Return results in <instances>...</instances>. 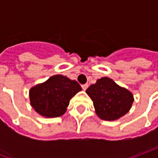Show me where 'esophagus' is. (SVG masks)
Segmentation results:
<instances>
[{"label":"esophagus","mask_w":158,"mask_h":158,"mask_svg":"<svg viewBox=\"0 0 158 158\" xmlns=\"http://www.w3.org/2000/svg\"><path fill=\"white\" fill-rule=\"evenodd\" d=\"M88 84H83V85H82V88L83 90H86L87 89V88H88Z\"/></svg>","instance_id":"34e87169"}]
</instances>
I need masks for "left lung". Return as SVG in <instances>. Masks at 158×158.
<instances>
[{"mask_svg": "<svg viewBox=\"0 0 158 158\" xmlns=\"http://www.w3.org/2000/svg\"><path fill=\"white\" fill-rule=\"evenodd\" d=\"M93 101L96 114L104 120L112 121L123 117L130 111L134 96L127 89L118 85L109 77L97 80L86 89Z\"/></svg>", "mask_w": 158, "mask_h": 158, "instance_id": "obj_1", "label": "left lung"}]
</instances>
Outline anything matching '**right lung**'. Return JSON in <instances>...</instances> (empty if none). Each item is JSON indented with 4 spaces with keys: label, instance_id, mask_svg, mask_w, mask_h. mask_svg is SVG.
I'll list each match as a JSON object with an SVG mask.
<instances>
[{
    "label": "right lung",
    "instance_id": "add662e5",
    "mask_svg": "<svg viewBox=\"0 0 158 158\" xmlns=\"http://www.w3.org/2000/svg\"><path fill=\"white\" fill-rule=\"evenodd\" d=\"M81 90L76 81L62 75H55L31 87L29 98L35 112L45 118H56L63 115L70 99Z\"/></svg>",
    "mask_w": 158,
    "mask_h": 158
}]
</instances>
